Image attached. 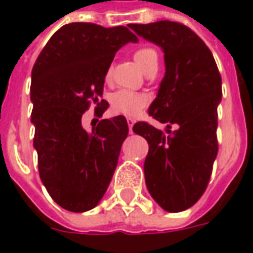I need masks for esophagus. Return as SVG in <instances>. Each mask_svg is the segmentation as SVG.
<instances>
[{"label": "esophagus", "mask_w": 253, "mask_h": 253, "mask_svg": "<svg viewBox=\"0 0 253 253\" xmlns=\"http://www.w3.org/2000/svg\"><path fill=\"white\" fill-rule=\"evenodd\" d=\"M135 121L132 118H127V125H128V128H130V132H132V126H134Z\"/></svg>", "instance_id": "obj_1"}]
</instances>
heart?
Returning <instances> with one entry per match:
<instances>
[{
	"mask_svg": "<svg viewBox=\"0 0 253 253\" xmlns=\"http://www.w3.org/2000/svg\"><path fill=\"white\" fill-rule=\"evenodd\" d=\"M134 59L143 72L159 65V54L152 47H141L134 52ZM111 77V69L107 72V78ZM149 99L146 94L138 93L128 89H121L112 96L114 110L128 116L138 115L148 105Z\"/></svg>",
	"mask_w": 253,
	"mask_h": 253,
	"instance_id": "b5f03b06",
	"label": "heart"
}]
</instances>
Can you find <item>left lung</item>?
Listing matches in <instances>:
<instances>
[{
    "label": "left lung",
    "mask_w": 253,
    "mask_h": 253,
    "mask_svg": "<svg viewBox=\"0 0 253 253\" xmlns=\"http://www.w3.org/2000/svg\"><path fill=\"white\" fill-rule=\"evenodd\" d=\"M128 27L164 51L165 76L148 112L167 123V134L146 122L132 127L149 143L146 187L165 211H183L203 195L217 157L221 74L205 42L184 24L161 20Z\"/></svg>",
    "instance_id": "obj_1"
}]
</instances>
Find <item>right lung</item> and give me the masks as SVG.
Instances as JSON below:
<instances>
[{
	"mask_svg": "<svg viewBox=\"0 0 253 253\" xmlns=\"http://www.w3.org/2000/svg\"><path fill=\"white\" fill-rule=\"evenodd\" d=\"M138 38L126 27L104 28L70 23L50 38L32 69L31 122L42 183L55 203L73 212L99 205L115 172L128 134L123 115L103 119L84 130L83 115L90 101L101 116L107 72L116 51Z\"/></svg>",
	"mask_w": 253,
	"mask_h": 253,
	"instance_id": "1",
	"label": "right lung"
}]
</instances>
